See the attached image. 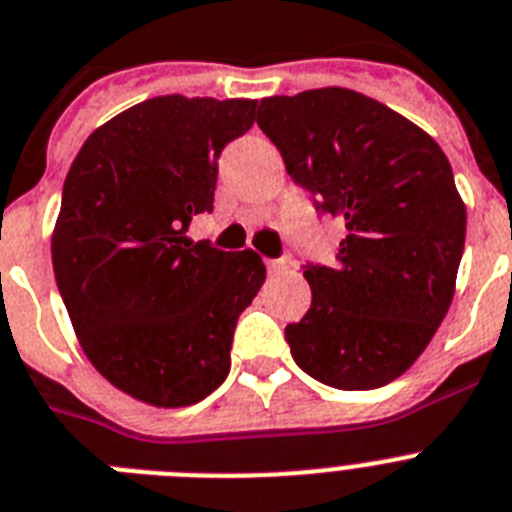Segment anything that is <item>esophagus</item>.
<instances>
[{
  "label": "esophagus",
  "instance_id": "1",
  "mask_svg": "<svg viewBox=\"0 0 512 512\" xmlns=\"http://www.w3.org/2000/svg\"><path fill=\"white\" fill-rule=\"evenodd\" d=\"M290 266H292L290 256H279V259H269V261H266V269H269V272H272V274L287 272Z\"/></svg>",
  "mask_w": 512,
  "mask_h": 512
}]
</instances>
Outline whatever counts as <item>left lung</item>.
Masks as SVG:
<instances>
[{
  "instance_id": "left-lung-1",
  "label": "left lung",
  "mask_w": 512,
  "mask_h": 512,
  "mask_svg": "<svg viewBox=\"0 0 512 512\" xmlns=\"http://www.w3.org/2000/svg\"><path fill=\"white\" fill-rule=\"evenodd\" d=\"M256 124L318 214L344 220L334 264H303L313 300L285 329L310 378L368 391L417 360L445 313L466 240V207L438 142L347 87L274 95Z\"/></svg>"
}]
</instances>
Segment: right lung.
I'll return each instance as SVG.
<instances>
[{
	"label": "right lung",
	"mask_w": 512,
	"mask_h": 512,
	"mask_svg": "<svg viewBox=\"0 0 512 512\" xmlns=\"http://www.w3.org/2000/svg\"><path fill=\"white\" fill-rule=\"evenodd\" d=\"M256 100L160 95L95 129L61 191L51 259L85 355L155 406H189L230 373L235 323L264 285L253 251L186 238L212 212L217 160Z\"/></svg>",
	"instance_id": "add662e5"
}]
</instances>
